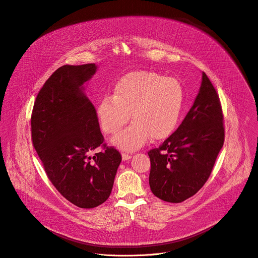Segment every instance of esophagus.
I'll return each instance as SVG.
<instances>
[{
  "label": "esophagus",
  "instance_id": "34e87169",
  "mask_svg": "<svg viewBox=\"0 0 258 258\" xmlns=\"http://www.w3.org/2000/svg\"><path fill=\"white\" fill-rule=\"evenodd\" d=\"M131 158H132V155H130V154H126V153L122 154V160L123 161H127V160H129Z\"/></svg>",
  "mask_w": 258,
  "mask_h": 258
}]
</instances>
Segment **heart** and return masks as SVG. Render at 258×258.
I'll return each instance as SVG.
<instances>
[{"label": "heart", "mask_w": 258, "mask_h": 258, "mask_svg": "<svg viewBox=\"0 0 258 258\" xmlns=\"http://www.w3.org/2000/svg\"><path fill=\"white\" fill-rule=\"evenodd\" d=\"M181 83L172 77L147 71L133 72L123 76L114 86L113 94L104 96L97 106V118L102 130L115 135V147L134 151L148 139H165L176 129L184 105Z\"/></svg>", "instance_id": "heart-1"}]
</instances>
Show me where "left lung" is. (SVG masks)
I'll return each instance as SVG.
<instances>
[{
	"mask_svg": "<svg viewBox=\"0 0 258 258\" xmlns=\"http://www.w3.org/2000/svg\"><path fill=\"white\" fill-rule=\"evenodd\" d=\"M219 95L205 73L199 93L178 129L148 155L152 192L168 203L192 197L209 179L224 140Z\"/></svg>",
	"mask_w": 258,
	"mask_h": 258,
	"instance_id": "obj_1",
	"label": "left lung"
}]
</instances>
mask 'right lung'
I'll return each mask as SVG.
<instances>
[{"instance_id":"add662e5","label":"right lung","mask_w":258,"mask_h":258,"mask_svg":"<svg viewBox=\"0 0 258 258\" xmlns=\"http://www.w3.org/2000/svg\"><path fill=\"white\" fill-rule=\"evenodd\" d=\"M97 71L95 63L63 66L45 81L32 113L33 144L55 188L72 204L92 209L110 196L120 153L105 147L96 110L84 83ZM102 145L105 151L92 157Z\"/></svg>"}]
</instances>
